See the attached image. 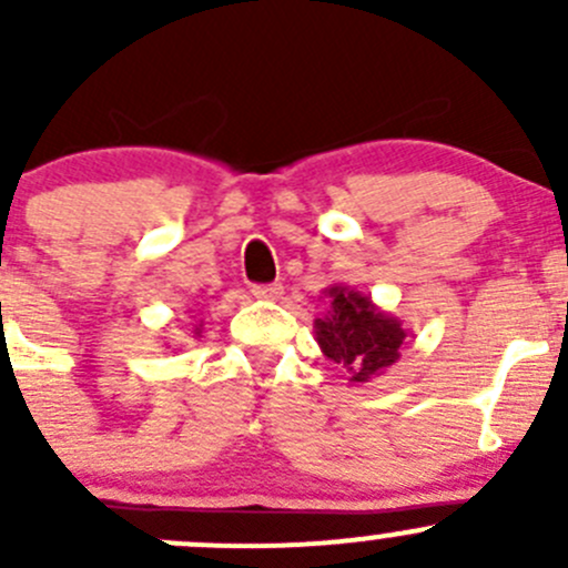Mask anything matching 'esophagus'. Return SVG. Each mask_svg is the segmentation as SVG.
<instances>
[{"label": "esophagus", "mask_w": 568, "mask_h": 568, "mask_svg": "<svg viewBox=\"0 0 568 568\" xmlns=\"http://www.w3.org/2000/svg\"><path fill=\"white\" fill-rule=\"evenodd\" d=\"M252 296H255V300H266V302L280 300V296H283V285H280V283L252 285Z\"/></svg>", "instance_id": "1"}]
</instances>
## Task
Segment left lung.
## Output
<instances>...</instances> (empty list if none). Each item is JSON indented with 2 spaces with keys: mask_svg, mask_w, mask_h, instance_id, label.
<instances>
[{
  "mask_svg": "<svg viewBox=\"0 0 568 568\" xmlns=\"http://www.w3.org/2000/svg\"><path fill=\"white\" fill-rule=\"evenodd\" d=\"M324 296V316L313 321L324 357L332 359L354 385H365L385 374L400 357V346L409 335L404 321L385 313L371 296L348 285H329Z\"/></svg>",
  "mask_w": 568,
  "mask_h": 568,
  "instance_id": "left-lung-1",
  "label": "left lung"
}]
</instances>
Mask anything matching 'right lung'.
<instances>
[{
	"label": "right lung",
	"instance_id": "obj_1",
	"mask_svg": "<svg viewBox=\"0 0 568 568\" xmlns=\"http://www.w3.org/2000/svg\"><path fill=\"white\" fill-rule=\"evenodd\" d=\"M194 337H200V332H203V324H194Z\"/></svg>",
	"mask_w": 568,
	"mask_h": 568
}]
</instances>
